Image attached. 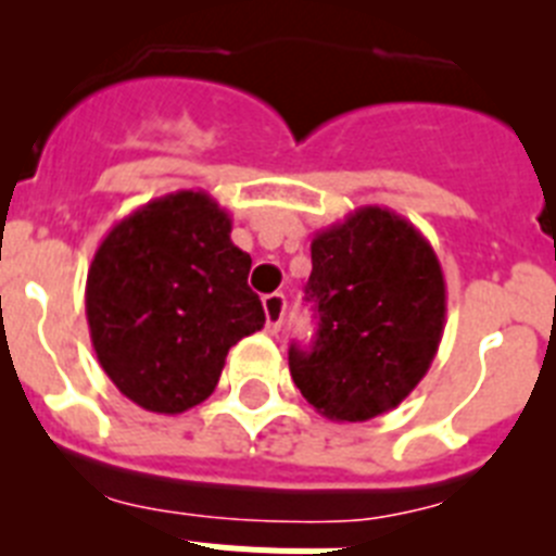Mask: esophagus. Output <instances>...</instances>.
Listing matches in <instances>:
<instances>
[{"instance_id": "esophagus-1", "label": "esophagus", "mask_w": 556, "mask_h": 556, "mask_svg": "<svg viewBox=\"0 0 556 556\" xmlns=\"http://www.w3.org/2000/svg\"><path fill=\"white\" fill-rule=\"evenodd\" d=\"M283 312H287V298L281 292H273L264 298V314H267V331L278 333L283 326Z\"/></svg>"}]
</instances>
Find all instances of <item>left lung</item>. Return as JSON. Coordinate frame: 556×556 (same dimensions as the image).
I'll return each instance as SVG.
<instances>
[{"instance_id":"obj_1","label":"left lung","mask_w":556,"mask_h":556,"mask_svg":"<svg viewBox=\"0 0 556 556\" xmlns=\"http://www.w3.org/2000/svg\"><path fill=\"white\" fill-rule=\"evenodd\" d=\"M306 301L317 337L289 348V372L328 420L384 415L429 372L445 328L443 267L395 211L365 205L314 236Z\"/></svg>"}]
</instances>
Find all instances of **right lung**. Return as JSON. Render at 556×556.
Here are the masks:
<instances>
[{
  "label": "right lung",
  "mask_w": 556,
  "mask_h": 556,
  "mask_svg": "<svg viewBox=\"0 0 556 556\" xmlns=\"http://www.w3.org/2000/svg\"><path fill=\"white\" fill-rule=\"evenodd\" d=\"M250 264L205 191L164 194L113 225L88 267L86 317L116 390L159 415L203 404L230 348L264 328Z\"/></svg>",
  "instance_id": "obj_1"
}]
</instances>
